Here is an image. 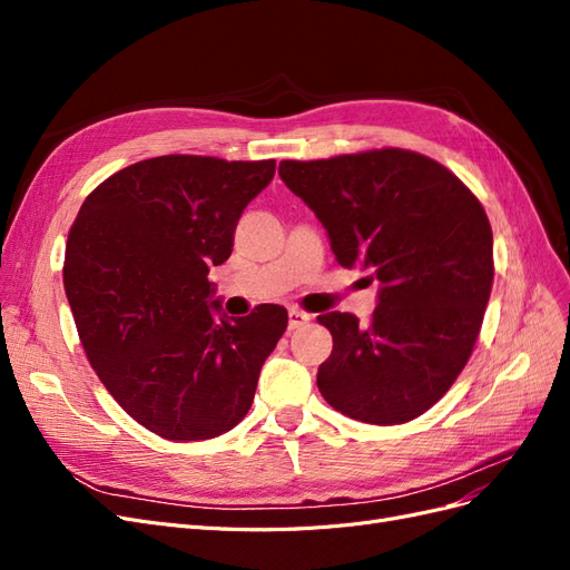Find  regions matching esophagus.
I'll list each match as a JSON object with an SVG mask.
<instances>
[{
    "instance_id": "obj_1",
    "label": "esophagus",
    "mask_w": 570,
    "mask_h": 570,
    "mask_svg": "<svg viewBox=\"0 0 570 570\" xmlns=\"http://www.w3.org/2000/svg\"><path fill=\"white\" fill-rule=\"evenodd\" d=\"M287 321H289V331H297V327H302V325L312 321V316H308L306 312H299V308H289Z\"/></svg>"
}]
</instances>
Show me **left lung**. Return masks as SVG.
<instances>
[{
	"label": "left lung",
	"instance_id": "1",
	"mask_svg": "<svg viewBox=\"0 0 570 570\" xmlns=\"http://www.w3.org/2000/svg\"><path fill=\"white\" fill-rule=\"evenodd\" d=\"M278 174L318 216L337 262L383 285L366 325L318 316L333 335L316 375L323 400L371 425L419 419L469 364L485 316L494 281L485 209L450 168L396 147L281 161Z\"/></svg>",
	"mask_w": 570,
	"mask_h": 570
}]
</instances>
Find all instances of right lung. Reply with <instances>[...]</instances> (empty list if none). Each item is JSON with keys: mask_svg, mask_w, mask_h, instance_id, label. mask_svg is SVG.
<instances>
[{"mask_svg": "<svg viewBox=\"0 0 570 570\" xmlns=\"http://www.w3.org/2000/svg\"><path fill=\"white\" fill-rule=\"evenodd\" d=\"M273 174V159H145L97 185L68 230L63 287L82 350L128 416L164 440L233 430L285 333L278 304L216 321L206 278Z\"/></svg>", "mask_w": 570, "mask_h": 570, "instance_id": "add662e5", "label": "right lung"}]
</instances>
